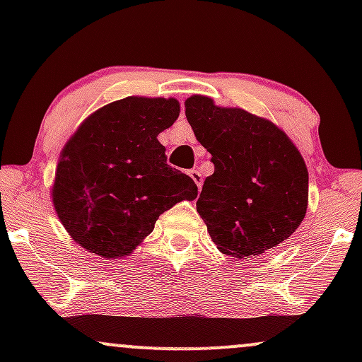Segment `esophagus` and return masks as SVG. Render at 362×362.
I'll use <instances>...</instances> for the list:
<instances>
[{
	"instance_id": "obj_1",
	"label": "esophagus",
	"mask_w": 362,
	"mask_h": 362,
	"mask_svg": "<svg viewBox=\"0 0 362 362\" xmlns=\"http://www.w3.org/2000/svg\"><path fill=\"white\" fill-rule=\"evenodd\" d=\"M189 175H190V178H192V180L195 182V184H197L199 190H201V185H202V175H201V172H199V170H190Z\"/></svg>"
}]
</instances>
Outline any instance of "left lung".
Returning <instances> with one entry per match:
<instances>
[{
	"label": "left lung",
	"mask_w": 362,
	"mask_h": 362,
	"mask_svg": "<svg viewBox=\"0 0 362 362\" xmlns=\"http://www.w3.org/2000/svg\"><path fill=\"white\" fill-rule=\"evenodd\" d=\"M185 117L214 165L197 213L219 250L252 259L288 240L308 206V170L288 136L269 120L221 109L201 95L187 98Z\"/></svg>",
	"instance_id": "obj_1"
}]
</instances>
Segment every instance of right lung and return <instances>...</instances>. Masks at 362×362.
I'll return each mask as SVG.
<instances>
[{"label":"right lung","instance_id":"obj_1","mask_svg":"<svg viewBox=\"0 0 362 362\" xmlns=\"http://www.w3.org/2000/svg\"><path fill=\"white\" fill-rule=\"evenodd\" d=\"M178 112L175 98L127 97L90 115L68 141L52 202L83 248L109 259L129 255L160 214L197 197L195 182L170 167L156 139Z\"/></svg>","mask_w":362,"mask_h":362}]
</instances>
